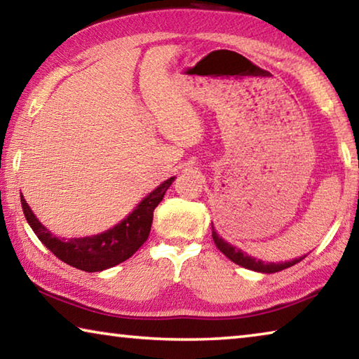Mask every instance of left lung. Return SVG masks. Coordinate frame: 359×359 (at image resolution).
<instances>
[{"label": "left lung", "instance_id": "left-lung-1", "mask_svg": "<svg viewBox=\"0 0 359 359\" xmlns=\"http://www.w3.org/2000/svg\"><path fill=\"white\" fill-rule=\"evenodd\" d=\"M212 239H214L218 250H220L224 255V257L233 261V263L245 267V269L264 272V274H274V272L287 269V267L294 266L296 263H299V261L304 258L302 257V258H296L293 261H285V263H264V261H261V259L248 257L247 253H244L242 250H239V248H236L231 244H228L226 241H223L220 236L215 233L214 224H212Z\"/></svg>", "mask_w": 359, "mask_h": 359}]
</instances>
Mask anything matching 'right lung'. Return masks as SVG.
<instances>
[{"label":"right lung","instance_id":"right-lung-1","mask_svg":"<svg viewBox=\"0 0 359 359\" xmlns=\"http://www.w3.org/2000/svg\"><path fill=\"white\" fill-rule=\"evenodd\" d=\"M174 179L175 177L165 180L160 187L149 193L125 220L104 233L88 236V238L68 241L57 238L36 218L22 194L20 201L23 214L34 234L58 259L85 272H100L126 261L147 241L151 220H154V210L161 203Z\"/></svg>","mask_w":359,"mask_h":359}]
</instances>
